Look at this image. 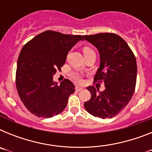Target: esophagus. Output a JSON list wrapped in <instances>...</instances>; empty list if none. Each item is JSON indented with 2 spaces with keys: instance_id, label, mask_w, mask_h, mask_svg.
Wrapping results in <instances>:
<instances>
[{
  "instance_id": "obj_1",
  "label": "esophagus",
  "mask_w": 152,
  "mask_h": 152,
  "mask_svg": "<svg viewBox=\"0 0 152 152\" xmlns=\"http://www.w3.org/2000/svg\"><path fill=\"white\" fill-rule=\"evenodd\" d=\"M75 90H76V91H82L83 88L81 87H79V86H76L75 87Z\"/></svg>"
}]
</instances>
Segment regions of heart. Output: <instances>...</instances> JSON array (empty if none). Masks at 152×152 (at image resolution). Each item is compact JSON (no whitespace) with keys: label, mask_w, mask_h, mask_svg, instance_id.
Wrapping results in <instances>:
<instances>
[{"label":"heart","mask_w":152,"mask_h":152,"mask_svg":"<svg viewBox=\"0 0 152 152\" xmlns=\"http://www.w3.org/2000/svg\"><path fill=\"white\" fill-rule=\"evenodd\" d=\"M83 52H84V54H88V53H90V52H94V50H93L91 48H90V47L88 46H85L84 47V49H83ZM74 77H75V79L77 81H78V82H80V81H81V77H80V76L79 75H75V76H74Z\"/></svg>","instance_id":"heart-1"}]
</instances>
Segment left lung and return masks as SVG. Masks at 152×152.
<instances>
[{"instance_id": "obj_1", "label": "left lung", "mask_w": 152, "mask_h": 152, "mask_svg": "<svg viewBox=\"0 0 152 152\" xmlns=\"http://www.w3.org/2000/svg\"><path fill=\"white\" fill-rule=\"evenodd\" d=\"M83 38L94 45L100 53V68L94 82L105 84V90L101 92H97L93 86L87 88L91 97L84 103V107L96 117L110 119L123 110L133 95L136 59L126 41L115 33H98L83 36Z\"/></svg>"}]
</instances>
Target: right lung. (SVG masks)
I'll return each mask as SVG.
<instances>
[{
    "label": "right lung",
    "mask_w": 152,
    "mask_h": 152,
    "mask_svg": "<svg viewBox=\"0 0 152 152\" xmlns=\"http://www.w3.org/2000/svg\"><path fill=\"white\" fill-rule=\"evenodd\" d=\"M80 40V35L47 30L23 47L17 60L16 86L21 101L31 113L50 118L64 110L75 85L64 79L60 85L53 75L61 71L67 55Z\"/></svg>",
    "instance_id": "1"
}]
</instances>
